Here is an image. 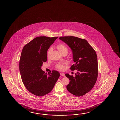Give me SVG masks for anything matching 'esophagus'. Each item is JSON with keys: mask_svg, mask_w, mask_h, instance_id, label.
Segmentation results:
<instances>
[{"mask_svg": "<svg viewBox=\"0 0 120 120\" xmlns=\"http://www.w3.org/2000/svg\"><path fill=\"white\" fill-rule=\"evenodd\" d=\"M60 75L61 76H64V77H65V74L64 73H60Z\"/></svg>", "mask_w": 120, "mask_h": 120, "instance_id": "34e87169", "label": "esophagus"}]
</instances>
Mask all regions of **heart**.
<instances>
[{
    "mask_svg": "<svg viewBox=\"0 0 120 120\" xmlns=\"http://www.w3.org/2000/svg\"><path fill=\"white\" fill-rule=\"evenodd\" d=\"M57 48L59 50V51L60 52L61 54H63V53H65V52H66V53H68V47H67V46L65 45V44H59L57 46ZM52 50V48H49L48 51V52H47V56L48 57H49V56ZM56 68L59 70H63L64 68L63 64H61V63L58 64L56 65Z\"/></svg>",
    "mask_w": 120,
    "mask_h": 120,
    "instance_id": "heart-1",
    "label": "heart"
}]
</instances>
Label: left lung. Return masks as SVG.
<instances>
[{
    "label": "left lung",
    "instance_id": "8db88e82",
    "mask_svg": "<svg viewBox=\"0 0 120 120\" xmlns=\"http://www.w3.org/2000/svg\"><path fill=\"white\" fill-rule=\"evenodd\" d=\"M59 39L70 47L75 64L71 71L76 70L75 76L66 73L70 82L67 89L76 96H82L90 91L95 84L98 76V62L94 49L85 39L74 36L60 37Z\"/></svg>",
    "mask_w": 120,
    "mask_h": 120
}]
</instances>
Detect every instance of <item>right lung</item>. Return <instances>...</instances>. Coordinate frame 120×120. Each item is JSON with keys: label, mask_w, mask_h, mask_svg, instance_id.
Returning <instances> with one entry per match:
<instances>
[{"label": "right lung", "mask_w": 120, "mask_h": 120, "mask_svg": "<svg viewBox=\"0 0 120 120\" xmlns=\"http://www.w3.org/2000/svg\"><path fill=\"white\" fill-rule=\"evenodd\" d=\"M58 37L40 36L25 45L20 58L19 69L25 87L34 95L41 97L49 93L60 76L58 71L45 73L41 70L47 60V51Z\"/></svg>", "instance_id": "right-lung-1"}]
</instances>
